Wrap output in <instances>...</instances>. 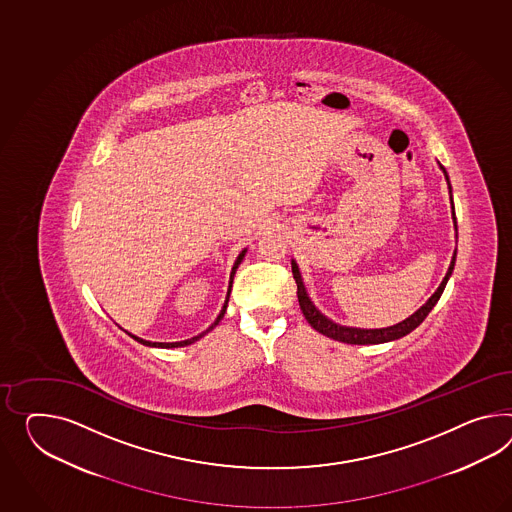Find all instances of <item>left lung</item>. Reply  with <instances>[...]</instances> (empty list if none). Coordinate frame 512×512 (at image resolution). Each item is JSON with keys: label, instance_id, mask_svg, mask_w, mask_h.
Instances as JSON below:
<instances>
[{"label": "left lung", "instance_id": "1", "mask_svg": "<svg viewBox=\"0 0 512 512\" xmlns=\"http://www.w3.org/2000/svg\"><path fill=\"white\" fill-rule=\"evenodd\" d=\"M438 165H440V163H438ZM440 169L444 172L447 187H449V200H451V210H453L451 213H453L455 239H459V228H457V217H455V206H453V195H451L449 176H447L446 169H444L442 165H440ZM455 260H457V249L453 252V258H451V263H449V269H447L444 280L440 282L438 289L429 297V301L425 302V304H423L421 308H418L410 317L403 319L401 323L386 328L345 327V325H340V323H334L332 319H328L327 315L321 314V312L315 308L312 299L308 297V291H306L304 282H302L299 265H297L295 260H291V271H293V278H295V282H297V297H299L302 314L306 317V321L310 323V327L315 328L317 332H321L323 336L332 338V340L341 341V343H351V345H375V343L399 340V338L410 334L414 328L420 327L421 323H423V319L433 310L434 304L440 301V297H442V293H444V289H446L447 280H449V276H451L453 269H455Z\"/></svg>", "mask_w": 512, "mask_h": 512}]
</instances>
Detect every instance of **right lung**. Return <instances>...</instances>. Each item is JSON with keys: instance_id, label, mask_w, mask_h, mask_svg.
<instances>
[{"instance_id": "right-lung-1", "label": "right lung", "mask_w": 512, "mask_h": 512, "mask_svg": "<svg viewBox=\"0 0 512 512\" xmlns=\"http://www.w3.org/2000/svg\"><path fill=\"white\" fill-rule=\"evenodd\" d=\"M245 254H247V249L241 250L239 252V256H237L236 263H234V267H232V273H230V282H228V291H226V301L223 304V310H221V314L217 315V319L211 323L210 327L206 328L204 332H200L198 336L195 338H189V340L184 341H172V343H165V341H148L143 340V338H139V336H135L132 332H128L130 336H132L133 340L139 341V343H143L146 347H161V349H174V347H185V345H191V343H195V341L200 340V338H204L208 332H211L213 328L219 325V321L223 319L224 314H226V306H228V299H230V291H232V282H234V275H236L237 267H239V263L243 262V258H245Z\"/></svg>"}]
</instances>
